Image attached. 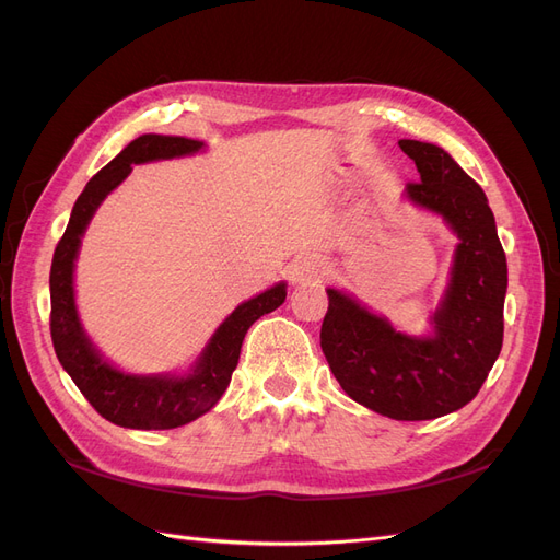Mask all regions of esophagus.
Here are the masks:
<instances>
[{
  "mask_svg": "<svg viewBox=\"0 0 560 560\" xmlns=\"http://www.w3.org/2000/svg\"><path fill=\"white\" fill-rule=\"evenodd\" d=\"M322 276H325V266H322L317 259L308 257L299 264L294 280L296 282H313V280H319Z\"/></svg>",
  "mask_w": 560,
  "mask_h": 560,
  "instance_id": "34e87169",
  "label": "esophagus"
}]
</instances>
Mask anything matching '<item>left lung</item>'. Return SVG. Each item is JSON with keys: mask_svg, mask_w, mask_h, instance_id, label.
Masks as SVG:
<instances>
[{"mask_svg": "<svg viewBox=\"0 0 560 560\" xmlns=\"http://www.w3.org/2000/svg\"><path fill=\"white\" fill-rule=\"evenodd\" d=\"M418 167L406 184L416 206L457 235L448 290L428 338L395 331L352 296L327 290L319 346L346 395L395 420H432L469 404L502 350L506 257L486 194L442 147L399 140Z\"/></svg>", "mask_w": 560, "mask_h": 560, "instance_id": "8db88e82", "label": "left lung"}]
</instances>
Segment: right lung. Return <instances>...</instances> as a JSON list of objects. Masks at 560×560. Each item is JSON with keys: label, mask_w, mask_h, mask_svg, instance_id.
<instances>
[{"label": "right lung", "mask_w": 560, "mask_h": 560, "mask_svg": "<svg viewBox=\"0 0 560 560\" xmlns=\"http://www.w3.org/2000/svg\"><path fill=\"white\" fill-rule=\"evenodd\" d=\"M198 140L173 135H140L121 154L109 161L77 198L70 224L50 264V338L62 369L72 376L81 395L114 425L130 430H173L208 413L222 399L238 366L247 329L261 315L284 303V282L270 287L235 308L202 350L189 376H130L103 360L83 334L74 306V259L81 235L105 196L121 184L135 163L196 154Z\"/></svg>", "instance_id": "add662e5"}]
</instances>
